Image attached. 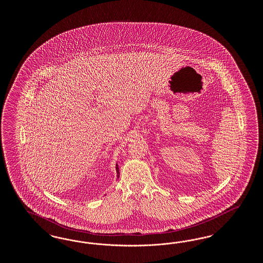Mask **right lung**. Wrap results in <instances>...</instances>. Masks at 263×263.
<instances>
[{
	"label": "right lung",
	"instance_id": "right-lung-1",
	"mask_svg": "<svg viewBox=\"0 0 263 263\" xmlns=\"http://www.w3.org/2000/svg\"><path fill=\"white\" fill-rule=\"evenodd\" d=\"M116 172H117V177H119V168H118L117 164H116Z\"/></svg>",
	"mask_w": 263,
	"mask_h": 263
}]
</instances>
